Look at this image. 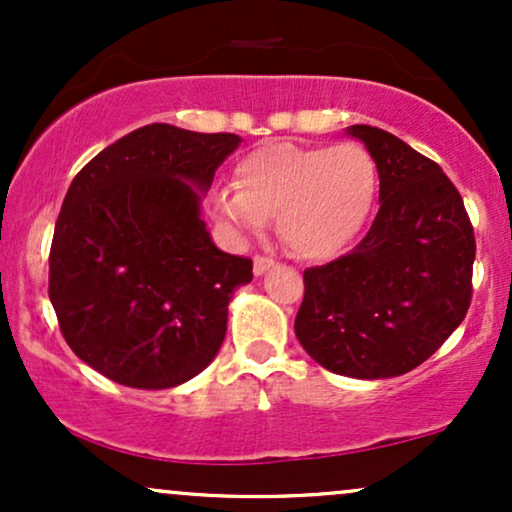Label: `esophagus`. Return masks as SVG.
Segmentation results:
<instances>
[{"mask_svg":"<svg viewBox=\"0 0 512 512\" xmlns=\"http://www.w3.org/2000/svg\"><path fill=\"white\" fill-rule=\"evenodd\" d=\"M272 267H274L272 257L257 255V257H255V267H252V272H255V276H262L264 272H269V269H272Z\"/></svg>","mask_w":512,"mask_h":512,"instance_id":"esophagus-1","label":"esophagus"}]
</instances>
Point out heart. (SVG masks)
I'll list each match as a JSON object with an SVG mask.
<instances>
[{"label":"heart","instance_id":"b5f03b06","mask_svg":"<svg viewBox=\"0 0 512 512\" xmlns=\"http://www.w3.org/2000/svg\"><path fill=\"white\" fill-rule=\"evenodd\" d=\"M233 185L209 199L216 221L236 233H260L276 216V233L293 255L330 260L366 226L378 163L354 142H272L240 158Z\"/></svg>","mask_w":512,"mask_h":512}]
</instances>
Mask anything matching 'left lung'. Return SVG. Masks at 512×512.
Segmentation results:
<instances>
[{
  "label": "left lung",
  "instance_id": "obj_1",
  "mask_svg": "<svg viewBox=\"0 0 512 512\" xmlns=\"http://www.w3.org/2000/svg\"><path fill=\"white\" fill-rule=\"evenodd\" d=\"M346 132L378 163L380 209L354 250L303 272L296 337L332 373L395 378L460 327L477 243L460 192L436 161L385 129Z\"/></svg>",
  "mask_w": 512,
  "mask_h": 512
}]
</instances>
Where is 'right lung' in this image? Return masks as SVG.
Here are the masks:
<instances>
[{
	"label": "right lung",
	"mask_w": 512,
	"mask_h": 512,
	"mask_svg": "<svg viewBox=\"0 0 512 512\" xmlns=\"http://www.w3.org/2000/svg\"><path fill=\"white\" fill-rule=\"evenodd\" d=\"M238 144L154 122L105 146L69 185L48 291L62 337L105 378L166 390L219 354L252 260L216 248L199 199Z\"/></svg>",
	"instance_id": "add662e5"
}]
</instances>
